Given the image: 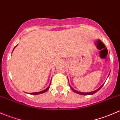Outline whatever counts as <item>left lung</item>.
Wrapping results in <instances>:
<instances>
[{
    "mask_svg": "<svg viewBox=\"0 0 120 120\" xmlns=\"http://www.w3.org/2000/svg\"><path fill=\"white\" fill-rule=\"evenodd\" d=\"M109 74H110V73H109ZM69 81V80H68ZM103 85H104V84H103ZM103 85H101V86H100V87H99V89H98L97 90H94V91H93V92H87V93H85V92H79V91H78V90H75L73 88V87H71V85H69V86L70 87H71V89H72V90L73 91V92H74L75 93H78V94H82V95H92V94H94V93H96L97 92H98V91L102 87V86H103Z\"/></svg>",
    "mask_w": 120,
    "mask_h": 120,
    "instance_id": "1",
    "label": "left lung"
}]
</instances>
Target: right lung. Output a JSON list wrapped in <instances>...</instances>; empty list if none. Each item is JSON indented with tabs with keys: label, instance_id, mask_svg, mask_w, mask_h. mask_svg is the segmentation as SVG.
I'll use <instances>...</instances> for the list:
<instances>
[{
	"label": "right lung",
	"instance_id": "obj_1",
	"mask_svg": "<svg viewBox=\"0 0 120 120\" xmlns=\"http://www.w3.org/2000/svg\"><path fill=\"white\" fill-rule=\"evenodd\" d=\"M17 45H16V46H17ZM15 48H14V49H15ZM14 49H13V50H14ZM50 85H51V83L49 84V86H48V87H47V88H46L44 90L41 91V92H34V93H30L29 94H33V95H37V94H42V93H45V92H47V91L49 89V87H50Z\"/></svg>",
	"mask_w": 120,
	"mask_h": 120
}]
</instances>
